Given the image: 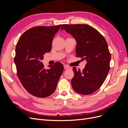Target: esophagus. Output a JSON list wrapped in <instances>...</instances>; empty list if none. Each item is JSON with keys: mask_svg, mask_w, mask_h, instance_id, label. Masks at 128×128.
<instances>
[{"mask_svg": "<svg viewBox=\"0 0 128 128\" xmlns=\"http://www.w3.org/2000/svg\"><path fill=\"white\" fill-rule=\"evenodd\" d=\"M64 68L65 69H70V67H69L68 66H67V65H64Z\"/></svg>", "mask_w": 128, "mask_h": 128, "instance_id": "obj_1", "label": "esophagus"}]
</instances>
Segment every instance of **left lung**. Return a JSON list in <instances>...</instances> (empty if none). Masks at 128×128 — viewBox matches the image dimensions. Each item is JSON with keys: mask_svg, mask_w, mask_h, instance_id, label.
Here are the masks:
<instances>
[{"mask_svg": "<svg viewBox=\"0 0 128 128\" xmlns=\"http://www.w3.org/2000/svg\"><path fill=\"white\" fill-rule=\"evenodd\" d=\"M63 29L77 42L76 57L87 62L82 72L72 68V87L80 94H92L101 87L110 70L111 56L108 44L98 30L88 24H63L61 30Z\"/></svg>", "mask_w": 128, "mask_h": 128, "instance_id": "1", "label": "left lung"}]
</instances>
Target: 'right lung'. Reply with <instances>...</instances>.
<instances>
[{
    "instance_id": "right-lung-1",
    "label": "right lung",
    "mask_w": 128,
    "mask_h": 128,
    "mask_svg": "<svg viewBox=\"0 0 128 128\" xmlns=\"http://www.w3.org/2000/svg\"><path fill=\"white\" fill-rule=\"evenodd\" d=\"M61 26L34 27L22 34L16 44L14 60L18 76L26 90L37 97H47L55 91L64 70L59 62L49 65V69L41 62L51 51L53 38Z\"/></svg>"
}]
</instances>
